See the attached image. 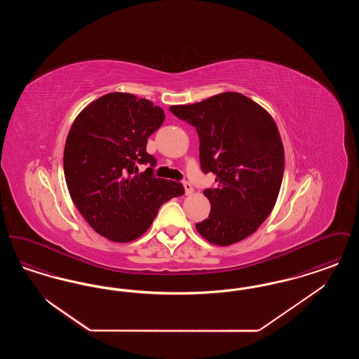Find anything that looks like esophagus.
I'll return each mask as SVG.
<instances>
[{"label":"esophagus","mask_w":359,"mask_h":359,"mask_svg":"<svg viewBox=\"0 0 359 359\" xmlns=\"http://www.w3.org/2000/svg\"><path fill=\"white\" fill-rule=\"evenodd\" d=\"M183 186H184V191H186V195H192V194H194V187L191 186V183H188V182H184V183H183Z\"/></svg>","instance_id":"esophagus-1"}]
</instances>
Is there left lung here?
Listing matches in <instances>:
<instances>
[{
  "instance_id": "1",
  "label": "left lung",
  "mask_w": 359,
  "mask_h": 359,
  "mask_svg": "<svg viewBox=\"0 0 359 359\" xmlns=\"http://www.w3.org/2000/svg\"><path fill=\"white\" fill-rule=\"evenodd\" d=\"M172 113L196 128L201 168L217 175L203 191L208 218L196 223L208 242L229 246L253 234L272 212L284 175V147L272 116L239 93H222Z\"/></svg>"
}]
</instances>
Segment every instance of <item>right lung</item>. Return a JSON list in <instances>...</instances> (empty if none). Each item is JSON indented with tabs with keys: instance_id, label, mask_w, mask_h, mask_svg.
Returning <instances> with one entry per match:
<instances>
[{
	"instance_id": "add662e5",
	"label": "right lung",
	"mask_w": 359,
	"mask_h": 359,
	"mask_svg": "<svg viewBox=\"0 0 359 359\" xmlns=\"http://www.w3.org/2000/svg\"><path fill=\"white\" fill-rule=\"evenodd\" d=\"M161 107L128 93L90 103L69 129L65 176L71 199L100 236L130 242L154 222L160 205L182 196V183L154 177L148 137L164 122ZM138 163H149L144 172Z\"/></svg>"
}]
</instances>
